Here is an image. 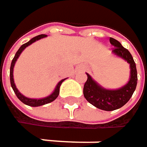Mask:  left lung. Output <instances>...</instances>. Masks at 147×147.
<instances>
[{
    "instance_id": "1",
    "label": "left lung",
    "mask_w": 147,
    "mask_h": 147,
    "mask_svg": "<svg viewBox=\"0 0 147 147\" xmlns=\"http://www.w3.org/2000/svg\"><path fill=\"white\" fill-rule=\"evenodd\" d=\"M110 42L114 47L112 53L129 64L130 75L129 82L119 88L108 89L94 81L89 74L86 73L88 79L83 87L85 99L94 106L107 111L123 106L132 97L137 85V70L131 53L116 39L111 37Z\"/></svg>"
}]
</instances>
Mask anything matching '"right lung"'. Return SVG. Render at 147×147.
<instances>
[{
  "label": "right lung",
  "instance_id": "1",
  "mask_svg": "<svg viewBox=\"0 0 147 147\" xmlns=\"http://www.w3.org/2000/svg\"><path fill=\"white\" fill-rule=\"evenodd\" d=\"M46 36H47V35H39V36H36L33 37L32 39H30L28 42H26V43L22 45V46L19 47V49L17 51V53H16V54H15L13 59L12 60L11 67H10V82H11V86H12V88H13V91H14L15 94L17 95V97L18 98V100H19L20 101H22L24 104H25V105H27L33 106V107L41 106V105H46V104L53 102L54 100H56V98H57V97L59 96V88H60V85H61L62 82L66 79V78H65V79H62L61 81H59V82H58V84L56 85V87H55L53 92L51 94H49L48 96L44 97V98H41V99H31V98H28V97L24 96V94H22L18 91V89L17 88V87H16V85H15L14 79H13V68H14L15 63H16L17 59H18V57L20 56V54L22 53V52H23L28 46L31 45L33 42H36V41L42 39V38H44Z\"/></svg>",
  "mask_w": 147,
  "mask_h": 147
}]
</instances>
